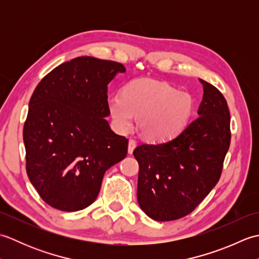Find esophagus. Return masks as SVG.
I'll return each instance as SVG.
<instances>
[{"label": "esophagus", "instance_id": "34e87169", "mask_svg": "<svg viewBox=\"0 0 259 259\" xmlns=\"http://www.w3.org/2000/svg\"><path fill=\"white\" fill-rule=\"evenodd\" d=\"M136 146H137V141L134 140V139H130L129 140V145H128V152L129 153H133Z\"/></svg>", "mask_w": 259, "mask_h": 259}]
</instances>
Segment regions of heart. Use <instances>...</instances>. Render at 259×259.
Listing matches in <instances>:
<instances>
[{
	"label": "heart",
	"mask_w": 259,
	"mask_h": 259,
	"mask_svg": "<svg viewBox=\"0 0 259 259\" xmlns=\"http://www.w3.org/2000/svg\"><path fill=\"white\" fill-rule=\"evenodd\" d=\"M194 108L186 91H178L164 82L141 78L128 82L122 92L108 99V109L114 128L126 133L139 118V130L145 139L163 141L178 135Z\"/></svg>",
	"instance_id": "heart-1"
}]
</instances>
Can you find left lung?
<instances>
[{
	"label": "left lung",
	"instance_id": "1",
	"mask_svg": "<svg viewBox=\"0 0 259 259\" xmlns=\"http://www.w3.org/2000/svg\"><path fill=\"white\" fill-rule=\"evenodd\" d=\"M198 118L166 142L140 145L137 198L147 216L169 222L189 214L221 178L230 145L227 101L216 87L200 79Z\"/></svg>",
	"mask_w": 259,
	"mask_h": 259
}]
</instances>
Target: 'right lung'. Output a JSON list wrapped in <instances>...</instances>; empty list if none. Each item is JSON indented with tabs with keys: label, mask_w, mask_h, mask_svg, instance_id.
Returning a JSON list of instances; mask_svg holds the SVG:
<instances>
[{
	"label": "right lung",
	"mask_w": 259,
	"mask_h": 259,
	"mask_svg": "<svg viewBox=\"0 0 259 259\" xmlns=\"http://www.w3.org/2000/svg\"><path fill=\"white\" fill-rule=\"evenodd\" d=\"M121 63L79 57L35 88L23 128L26 174L48 205L78 211L96 200L104 172L125 158L128 139L104 119L108 84Z\"/></svg>",
	"instance_id": "1"
}]
</instances>
